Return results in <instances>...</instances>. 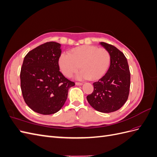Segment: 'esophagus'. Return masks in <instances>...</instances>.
Segmentation results:
<instances>
[{
  "label": "esophagus",
  "mask_w": 157,
  "mask_h": 157,
  "mask_svg": "<svg viewBox=\"0 0 157 157\" xmlns=\"http://www.w3.org/2000/svg\"><path fill=\"white\" fill-rule=\"evenodd\" d=\"M75 84L77 85V86H82V83H81V82H76Z\"/></svg>",
  "instance_id": "obj_1"
}]
</instances>
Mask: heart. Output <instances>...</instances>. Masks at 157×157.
I'll use <instances>...</instances> for the list:
<instances>
[{
	"label": "heart",
	"instance_id": "obj_1",
	"mask_svg": "<svg viewBox=\"0 0 157 157\" xmlns=\"http://www.w3.org/2000/svg\"><path fill=\"white\" fill-rule=\"evenodd\" d=\"M111 56L105 48L96 46L84 45L73 49L71 53H63L59 57L60 70L65 76L70 77L80 68L82 70L77 78L98 80L105 74L109 67Z\"/></svg>",
	"mask_w": 157,
	"mask_h": 157
}]
</instances>
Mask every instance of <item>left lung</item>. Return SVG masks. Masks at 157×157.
Masks as SVG:
<instances>
[{"mask_svg":"<svg viewBox=\"0 0 157 157\" xmlns=\"http://www.w3.org/2000/svg\"><path fill=\"white\" fill-rule=\"evenodd\" d=\"M99 44L110 54V67L102 78L93 83L94 91L86 98L96 111L108 113L118 110L127 101L130 73L127 59L122 52L105 42Z\"/></svg>","mask_w":157,"mask_h":157,"instance_id":"left-lung-1","label":"left lung"}]
</instances>
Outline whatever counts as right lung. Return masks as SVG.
Masks as SVG:
<instances>
[{
  "mask_svg": "<svg viewBox=\"0 0 157 157\" xmlns=\"http://www.w3.org/2000/svg\"><path fill=\"white\" fill-rule=\"evenodd\" d=\"M61 44L48 42L28 52L20 73L24 101L33 111L42 115L59 111L75 86L59 71Z\"/></svg>",
  "mask_w": 157,
  "mask_h": 157,
  "instance_id": "right-lung-1",
  "label": "right lung"
}]
</instances>
